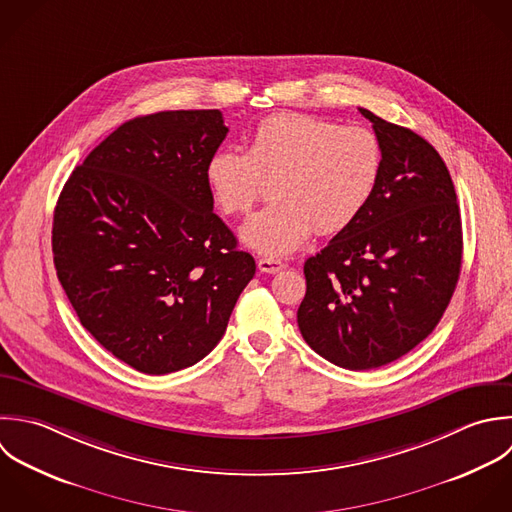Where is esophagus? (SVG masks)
I'll return each mask as SVG.
<instances>
[{"label": "esophagus", "instance_id": "esophagus-1", "mask_svg": "<svg viewBox=\"0 0 512 512\" xmlns=\"http://www.w3.org/2000/svg\"><path fill=\"white\" fill-rule=\"evenodd\" d=\"M257 267L263 273H279V271L285 269V263L281 259H275V257H259Z\"/></svg>", "mask_w": 512, "mask_h": 512}]
</instances>
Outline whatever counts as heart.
<instances>
[{"label":"heart","mask_w":512,"mask_h":512,"mask_svg":"<svg viewBox=\"0 0 512 512\" xmlns=\"http://www.w3.org/2000/svg\"><path fill=\"white\" fill-rule=\"evenodd\" d=\"M383 169L379 137L361 125L343 127L307 113H273L257 123L247 151L217 149L205 165L207 185L229 215H245L277 181L279 201L241 229L247 247L279 257L317 229L339 233L367 207Z\"/></svg>","instance_id":"b5f03b06"}]
</instances>
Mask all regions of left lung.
<instances>
[{
    "instance_id": "left-lung-1",
    "label": "left lung",
    "mask_w": 512,
    "mask_h": 512,
    "mask_svg": "<svg viewBox=\"0 0 512 512\" xmlns=\"http://www.w3.org/2000/svg\"><path fill=\"white\" fill-rule=\"evenodd\" d=\"M383 169L363 213L305 261L297 323L307 345L351 371L383 367L441 321L461 275L463 229L451 173L415 131L369 109Z\"/></svg>"
}]
</instances>
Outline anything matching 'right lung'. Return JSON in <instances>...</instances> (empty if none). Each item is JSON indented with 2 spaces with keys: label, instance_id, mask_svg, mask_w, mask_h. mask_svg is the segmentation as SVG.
Returning a JSON list of instances; mask_svg holds the SVG:
<instances>
[{
  "label": "right lung",
  "instance_id": "1",
  "mask_svg": "<svg viewBox=\"0 0 512 512\" xmlns=\"http://www.w3.org/2000/svg\"><path fill=\"white\" fill-rule=\"evenodd\" d=\"M227 131L219 109L129 119L59 193L57 279L81 325L139 373H175L209 355L255 275L205 179Z\"/></svg>",
  "mask_w": 512,
  "mask_h": 512
}]
</instances>
